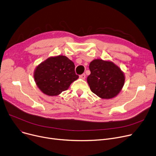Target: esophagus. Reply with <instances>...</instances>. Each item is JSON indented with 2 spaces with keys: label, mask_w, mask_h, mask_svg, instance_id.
<instances>
[{
  "label": "esophagus",
  "mask_w": 156,
  "mask_h": 156,
  "mask_svg": "<svg viewBox=\"0 0 156 156\" xmlns=\"http://www.w3.org/2000/svg\"><path fill=\"white\" fill-rule=\"evenodd\" d=\"M79 77H80V79H84L86 78V74H82V75H80V76H79Z\"/></svg>",
  "instance_id": "1"
}]
</instances>
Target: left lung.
Instances as JSON below:
<instances>
[{"label":"left lung","instance_id":"left-lung-1","mask_svg":"<svg viewBox=\"0 0 156 156\" xmlns=\"http://www.w3.org/2000/svg\"><path fill=\"white\" fill-rule=\"evenodd\" d=\"M89 67L90 74L87 81L93 93L102 99H111L120 92L125 83V76L113 62L95 59Z\"/></svg>","mask_w":156,"mask_h":156}]
</instances>
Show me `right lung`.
<instances>
[{
    "instance_id": "right-lung-1",
    "label": "right lung",
    "mask_w": 156,
    "mask_h": 156,
    "mask_svg": "<svg viewBox=\"0 0 156 156\" xmlns=\"http://www.w3.org/2000/svg\"><path fill=\"white\" fill-rule=\"evenodd\" d=\"M79 78L74 62L63 55L51 57L36 67L34 79L42 92L50 96H57Z\"/></svg>"
}]
</instances>
